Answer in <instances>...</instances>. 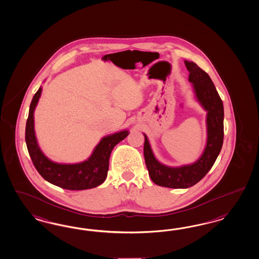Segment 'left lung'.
<instances>
[{"label":"left lung","instance_id":"1","mask_svg":"<svg viewBox=\"0 0 259 259\" xmlns=\"http://www.w3.org/2000/svg\"><path fill=\"white\" fill-rule=\"evenodd\" d=\"M189 71L188 80L192 83L196 102L206 114L207 139L203 152L195 162L181 166H168L155 157L148 137L144 135V159L150 178L158 186L186 189L201 181L210 171L220 155L224 137L223 103L209 75L194 62L185 61Z\"/></svg>","mask_w":259,"mask_h":259}]
</instances>
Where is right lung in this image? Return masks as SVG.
I'll return each instance as SVG.
<instances>
[{
    "label": "right lung",
    "instance_id": "obj_1",
    "mask_svg": "<svg viewBox=\"0 0 259 259\" xmlns=\"http://www.w3.org/2000/svg\"><path fill=\"white\" fill-rule=\"evenodd\" d=\"M41 91L42 87H40L32 99L25 126V142L35 168L49 183L66 190H87L101 185L107 177L112 150L129 135V130H121L103 137L90 157L83 161L78 163L53 161L40 149L35 133L34 112Z\"/></svg>",
    "mask_w": 259,
    "mask_h": 259
}]
</instances>
